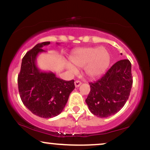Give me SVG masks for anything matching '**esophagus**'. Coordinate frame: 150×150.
I'll list each match as a JSON object with an SVG mask.
<instances>
[{
  "label": "esophagus",
  "mask_w": 150,
  "mask_h": 150,
  "mask_svg": "<svg viewBox=\"0 0 150 150\" xmlns=\"http://www.w3.org/2000/svg\"><path fill=\"white\" fill-rule=\"evenodd\" d=\"M81 84H82V82H81L80 81L76 80V81H75V87H80V85H81Z\"/></svg>",
  "instance_id": "1"
}]
</instances>
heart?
I'll return each instance as SVG.
<instances>
[{
  "label": "heart",
  "instance_id": "b5f03b06",
  "mask_svg": "<svg viewBox=\"0 0 150 150\" xmlns=\"http://www.w3.org/2000/svg\"><path fill=\"white\" fill-rule=\"evenodd\" d=\"M72 64L76 68H84L85 74L90 78L102 75L108 68L111 61L109 53L104 47L85 48L75 51L70 58ZM68 69L76 72L75 67L69 65Z\"/></svg>",
  "mask_w": 150,
  "mask_h": 150
}]
</instances>
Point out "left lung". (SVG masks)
I'll list each match as a JSON object with an SVG mask.
<instances>
[{
	"label": "left lung",
	"mask_w": 150,
	"mask_h": 150,
	"mask_svg": "<svg viewBox=\"0 0 150 150\" xmlns=\"http://www.w3.org/2000/svg\"><path fill=\"white\" fill-rule=\"evenodd\" d=\"M86 103L89 111L100 118L115 114L123 107L132 85L131 63L124 59L116 62L101 79L90 82Z\"/></svg>",
	"instance_id": "8db88e82"
}]
</instances>
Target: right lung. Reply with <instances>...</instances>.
<instances>
[{"instance_id":"right-lung-1","label":"right lung","mask_w":150,"mask_h":150,"mask_svg":"<svg viewBox=\"0 0 150 150\" xmlns=\"http://www.w3.org/2000/svg\"><path fill=\"white\" fill-rule=\"evenodd\" d=\"M49 44L50 42L40 43L27 52L22 58L18 77L22 103L33 114L44 118L60 114L75 89L73 80H63L52 72H42L37 68L38 54L44 52L42 48Z\"/></svg>"}]
</instances>
